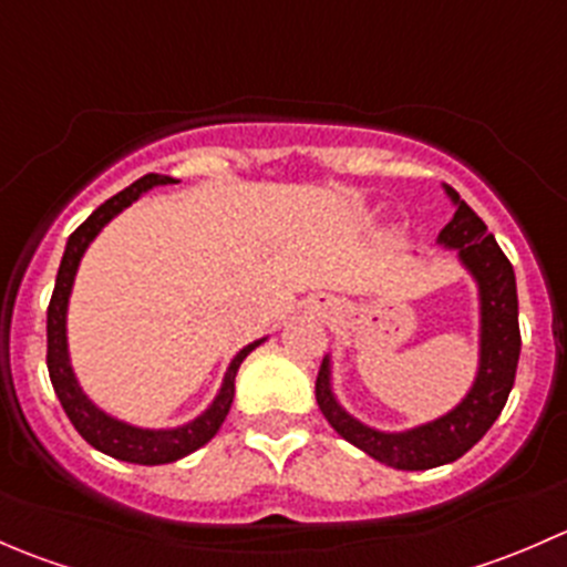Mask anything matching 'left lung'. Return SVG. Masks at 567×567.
<instances>
[{"mask_svg":"<svg viewBox=\"0 0 567 567\" xmlns=\"http://www.w3.org/2000/svg\"><path fill=\"white\" fill-rule=\"evenodd\" d=\"M455 216L439 233V244L458 251V260L480 290V368L466 398L439 420L400 433H384L364 425L337 403L331 392V362L323 359L316 381V400L329 425L346 442L386 466L422 472L458 461L488 433L513 390L522 353L518 331V293L511 260L491 236L485 221L468 208L453 186H444Z\"/></svg>","mask_w":567,"mask_h":567,"instance_id":"1","label":"left lung"}]
</instances>
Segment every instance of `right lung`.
Segmentation results:
<instances>
[{
	"mask_svg": "<svg viewBox=\"0 0 567 567\" xmlns=\"http://www.w3.org/2000/svg\"><path fill=\"white\" fill-rule=\"evenodd\" d=\"M175 183L169 175H145L140 181L131 183L128 188L117 192L114 197H109L104 205L93 210L87 216V221L76 227L71 233L65 244V255H62L60 271H56L54 293H51L49 312H45V340H49V351H45V364H49V379L54 386L56 398H60L62 409H65L68 420L73 422L82 439L87 444H93L101 453L112 455L117 461L140 463V466H158V463H173L183 455L194 453L203 444H208L216 436V431L225 422L227 411L233 405V394H236V373L241 368L244 359L260 346L262 340L249 342L247 348L236 353V359L227 368L225 381H221V390L214 398V403L197 416V420L186 422L181 427H162V431H153V427H136L128 422H120L114 416H109L106 411H101L87 394L79 386L76 375H73L71 357H68V331H65V318H68V299H71L73 279H76L79 262L82 255L87 251L93 238L120 214V210L128 208L131 203L142 197L145 192H151L153 186H167Z\"/></svg>",
	"mask_w": 567,
	"mask_h": 567,
	"instance_id": "right-lung-1",
	"label": "right lung"
}]
</instances>
